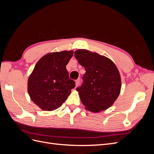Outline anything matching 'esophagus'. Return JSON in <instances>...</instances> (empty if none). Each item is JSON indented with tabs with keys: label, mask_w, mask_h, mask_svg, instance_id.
I'll use <instances>...</instances> for the list:
<instances>
[{
	"label": "esophagus",
	"mask_w": 154,
	"mask_h": 154,
	"mask_svg": "<svg viewBox=\"0 0 154 154\" xmlns=\"http://www.w3.org/2000/svg\"><path fill=\"white\" fill-rule=\"evenodd\" d=\"M76 87H78V85H80V80H76Z\"/></svg>",
	"instance_id": "1"
}]
</instances>
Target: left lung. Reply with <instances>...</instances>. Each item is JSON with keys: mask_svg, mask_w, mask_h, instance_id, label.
Listing matches in <instances>:
<instances>
[{"mask_svg": "<svg viewBox=\"0 0 154 154\" xmlns=\"http://www.w3.org/2000/svg\"><path fill=\"white\" fill-rule=\"evenodd\" d=\"M75 58L86 72L76 88L82 103L88 110L99 112L112 105L119 95L122 81L117 67L104 56L78 49Z\"/></svg>", "mask_w": 154, "mask_h": 154, "instance_id": "1", "label": "left lung"}]
</instances>
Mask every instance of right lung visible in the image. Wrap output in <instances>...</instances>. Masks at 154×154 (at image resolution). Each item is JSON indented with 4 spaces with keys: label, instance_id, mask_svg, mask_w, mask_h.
I'll return each mask as SVG.
<instances>
[{
    "label": "right lung",
    "instance_id": "right-lung-1",
    "mask_svg": "<svg viewBox=\"0 0 154 154\" xmlns=\"http://www.w3.org/2000/svg\"><path fill=\"white\" fill-rule=\"evenodd\" d=\"M72 55V51L48 53L36 64L28 79L27 91L31 100L41 109L59 108L75 87L66 69Z\"/></svg>",
    "mask_w": 154,
    "mask_h": 154
}]
</instances>
